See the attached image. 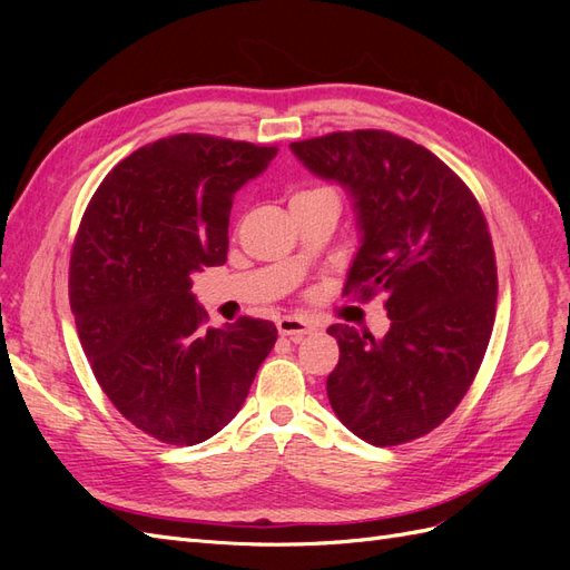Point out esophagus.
I'll return each instance as SVG.
<instances>
[{"mask_svg":"<svg viewBox=\"0 0 570 570\" xmlns=\"http://www.w3.org/2000/svg\"><path fill=\"white\" fill-rule=\"evenodd\" d=\"M316 331V327L308 323V321H304V318H299V316H283L281 321H278V333L283 335V337H289L292 342H299L302 337H306V335H312Z\"/></svg>","mask_w":570,"mask_h":570,"instance_id":"1","label":"esophagus"}]
</instances>
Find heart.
Listing matches in <instances>:
<instances>
[{
    "instance_id": "1",
    "label": "heart",
    "mask_w": 570,
    "mask_h": 570,
    "mask_svg": "<svg viewBox=\"0 0 570 570\" xmlns=\"http://www.w3.org/2000/svg\"><path fill=\"white\" fill-rule=\"evenodd\" d=\"M306 193H321V187L318 189H306ZM306 193H297V195H306Z\"/></svg>"
}]
</instances>
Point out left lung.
I'll return each instance as SVG.
<instances>
[{
	"label": "left lung",
	"instance_id": "8db88e82",
	"mask_svg": "<svg viewBox=\"0 0 570 570\" xmlns=\"http://www.w3.org/2000/svg\"><path fill=\"white\" fill-rule=\"evenodd\" d=\"M292 154L350 195L361 247L342 295L385 292V337L331 325L327 400L375 446L438 428L459 406L494 325V249L471 189L433 151L387 130L331 132Z\"/></svg>",
	"mask_w": 570,
	"mask_h": 570
}]
</instances>
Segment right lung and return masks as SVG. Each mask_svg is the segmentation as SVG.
I'll return each instance as SVG.
<instances>
[{
	"mask_svg": "<svg viewBox=\"0 0 570 570\" xmlns=\"http://www.w3.org/2000/svg\"><path fill=\"white\" fill-rule=\"evenodd\" d=\"M278 147L170 135L99 185L71 254V308L111 404L166 444H197L243 409L278 331L243 316L206 327L193 275L223 266L233 197Z\"/></svg>",
	"mask_w": 570,
	"mask_h": 570,
	"instance_id": "obj_1",
	"label": "right lung"
}]
</instances>
